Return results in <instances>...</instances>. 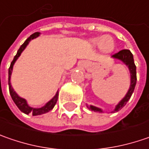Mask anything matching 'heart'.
<instances>
[{
  "mask_svg": "<svg viewBox=\"0 0 149 149\" xmlns=\"http://www.w3.org/2000/svg\"><path fill=\"white\" fill-rule=\"evenodd\" d=\"M94 45L98 46L100 49L105 53H109L113 51L115 47L114 40L112 36H104L102 37H97L92 40Z\"/></svg>",
  "mask_w": 149,
  "mask_h": 149,
  "instance_id": "heart-1",
  "label": "heart"
}]
</instances>
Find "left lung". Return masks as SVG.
I'll return each mask as SVG.
<instances>
[{"label":"left lung","mask_w":149,"mask_h":149,"mask_svg":"<svg viewBox=\"0 0 149 149\" xmlns=\"http://www.w3.org/2000/svg\"><path fill=\"white\" fill-rule=\"evenodd\" d=\"M112 57L114 58V59L120 60L121 62H123V64H125L126 67H127L128 70H129V72H130V87H129V89H128L126 95L124 96V97L116 105V107H115L113 112H111V113H115V112L119 111L121 108L124 107L126 105L127 102V101L130 99L133 91H134L135 86H136L137 73H136V66L134 64L133 56L129 50H126V49L122 50V51H120L119 52L112 56ZM87 107L89 110L96 112V113H103L102 109H101L99 107H95V106H93V105H87Z\"/></svg>","instance_id":"left-lung-1"}]
</instances>
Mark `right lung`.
I'll use <instances>...</instances> for the list:
<instances>
[{
  "mask_svg": "<svg viewBox=\"0 0 149 149\" xmlns=\"http://www.w3.org/2000/svg\"><path fill=\"white\" fill-rule=\"evenodd\" d=\"M40 32H35L33 33L32 35L31 36L25 41V42L23 43L22 45L21 46V47L19 48V50L17 51V53L16 55L14 56V59L13 61L10 63V68H9V70H8V85H9V91H10V94L11 98L13 102H15L17 107L22 112V113H26V114H29V113H31L33 116H37V115H42V114H44V113H48L49 111H51L54 106L56 105V102H57V99H58V92H56V93L55 94V96L51 99L50 101H48L44 106H42V107H30L27 103L26 100L25 98H22L18 94L16 93V92L14 91L13 87H11V83H10V77H11V73H12V70H13V66L15 64V62H16V60L18 59V57L21 56L22 52L25 50V48L26 47V46L29 44V42L34 39V38H36L38 36H40Z\"/></svg>",
  "mask_w": 149,
  "mask_h": 149,
  "instance_id": "right-lung-1",
  "label": "right lung"
}]
</instances>
